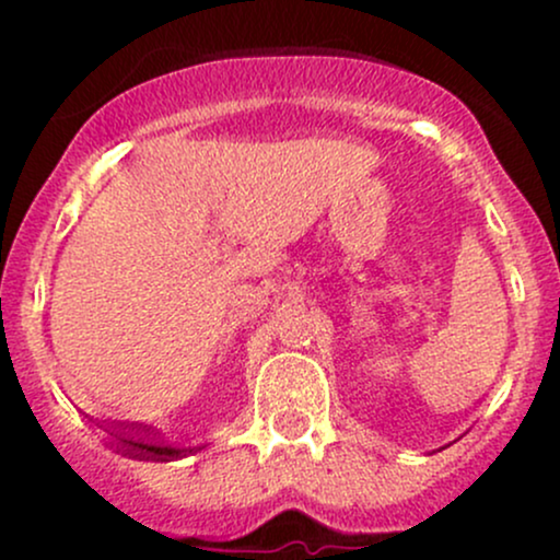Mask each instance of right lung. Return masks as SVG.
<instances>
[{"label":"right lung","mask_w":560,"mask_h":560,"mask_svg":"<svg viewBox=\"0 0 560 560\" xmlns=\"http://www.w3.org/2000/svg\"><path fill=\"white\" fill-rule=\"evenodd\" d=\"M113 436L118 439V447L124 450L127 455L135 457H154V460H167V457H178L184 450H173V447H162V444L151 442L145 433L140 431H116ZM191 453V450H189Z\"/></svg>","instance_id":"obj_1"}]
</instances>
